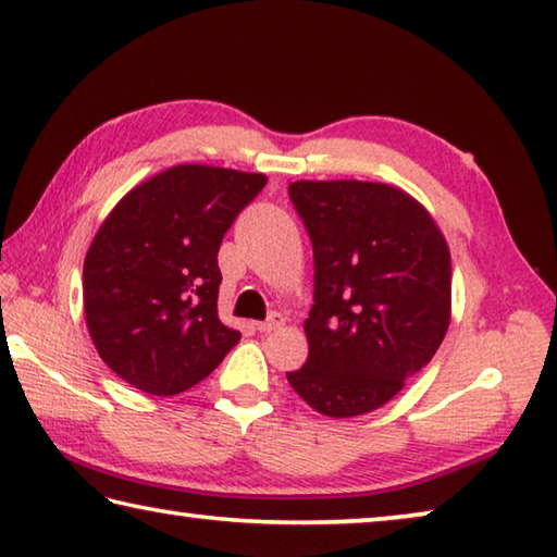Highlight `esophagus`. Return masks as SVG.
<instances>
[{
  "instance_id": "1",
  "label": "esophagus",
  "mask_w": 557,
  "mask_h": 557,
  "mask_svg": "<svg viewBox=\"0 0 557 557\" xmlns=\"http://www.w3.org/2000/svg\"><path fill=\"white\" fill-rule=\"evenodd\" d=\"M284 323H286L284 315L271 313L267 320H263V323H257V330H259V333H273V330L284 327Z\"/></svg>"
}]
</instances>
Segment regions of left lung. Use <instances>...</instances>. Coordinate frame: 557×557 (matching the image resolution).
Returning a JSON list of instances; mask_svg holds the SVG:
<instances>
[{
	"label": "left lung",
	"mask_w": 557,
	"mask_h": 557,
	"mask_svg": "<svg viewBox=\"0 0 557 557\" xmlns=\"http://www.w3.org/2000/svg\"><path fill=\"white\" fill-rule=\"evenodd\" d=\"M313 244L308 359L288 384L318 413L352 418L401 392L450 325V249L431 214L386 183L296 181Z\"/></svg>",
	"instance_id": "1"
}]
</instances>
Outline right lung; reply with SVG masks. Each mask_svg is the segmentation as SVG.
Here are the masks:
<instances>
[{"label":"right lung","instance_id":"1","mask_svg":"<svg viewBox=\"0 0 557 557\" xmlns=\"http://www.w3.org/2000/svg\"><path fill=\"white\" fill-rule=\"evenodd\" d=\"M263 185L261 173L173 165L126 193L97 230L83 267L85 320L126 384L175 396L239 343L218 318V251Z\"/></svg>","mask_w":557,"mask_h":557}]
</instances>
